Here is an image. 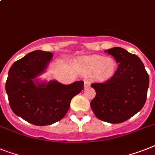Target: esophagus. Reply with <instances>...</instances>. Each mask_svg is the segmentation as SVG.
Wrapping results in <instances>:
<instances>
[{
	"instance_id": "34e87169",
	"label": "esophagus",
	"mask_w": 155,
	"mask_h": 155,
	"mask_svg": "<svg viewBox=\"0 0 155 155\" xmlns=\"http://www.w3.org/2000/svg\"><path fill=\"white\" fill-rule=\"evenodd\" d=\"M84 83H85V89H86V88H88V87L90 85V82H89L88 80L84 81Z\"/></svg>"
}]
</instances>
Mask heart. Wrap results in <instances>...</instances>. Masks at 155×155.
<instances>
[{
    "label": "heart",
    "mask_w": 155,
    "mask_h": 155,
    "mask_svg": "<svg viewBox=\"0 0 155 155\" xmlns=\"http://www.w3.org/2000/svg\"><path fill=\"white\" fill-rule=\"evenodd\" d=\"M88 74H94L98 80H107L114 75L116 63L114 59L104 56H93L89 58L84 62Z\"/></svg>",
    "instance_id": "obj_1"
}]
</instances>
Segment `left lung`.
<instances>
[{"label": "left lung", "mask_w": 155, "mask_h": 155, "mask_svg": "<svg viewBox=\"0 0 155 155\" xmlns=\"http://www.w3.org/2000/svg\"><path fill=\"white\" fill-rule=\"evenodd\" d=\"M105 52L115 58L118 69L108 81L92 84L96 96L90 106L99 120L119 124L143 108L147 101L149 75L137 55L121 47H113Z\"/></svg>", "instance_id": "8db88e82"}]
</instances>
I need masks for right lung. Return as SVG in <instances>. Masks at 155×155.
Segmentation results:
<instances>
[{
	"label": "right lung",
	"mask_w": 155,
	"mask_h": 155,
	"mask_svg": "<svg viewBox=\"0 0 155 155\" xmlns=\"http://www.w3.org/2000/svg\"><path fill=\"white\" fill-rule=\"evenodd\" d=\"M51 52L37 50L12 64L5 89L12 112L36 126H46L66 116L72 98L84 89L78 81L63 85L57 81L39 82L35 78L43 74L51 60Z\"/></svg>",
	"instance_id": "1"
}]
</instances>
